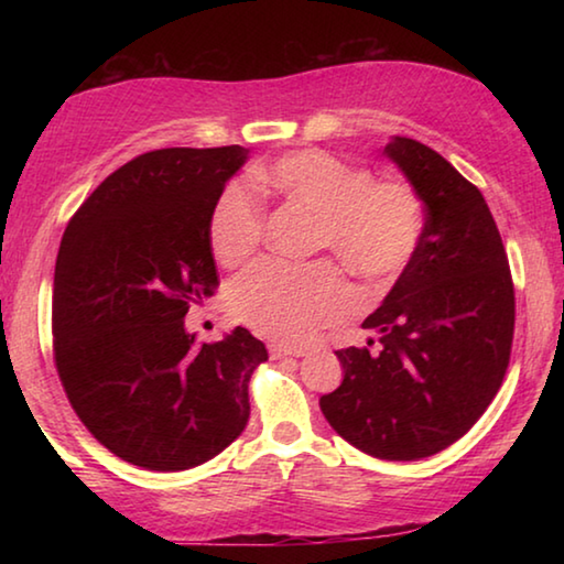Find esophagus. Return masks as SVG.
<instances>
[{"mask_svg":"<svg viewBox=\"0 0 564 564\" xmlns=\"http://www.w3.org/2000/svg\"><path fill=\"white\" fill-rule=\"evenodd\" d=\"M271 358H303L305 348H291V346H269Z\"/></svg>","mask_w":564,"mask_h":564,"instance_id":"1","label":"esophagus"}]
</instances>
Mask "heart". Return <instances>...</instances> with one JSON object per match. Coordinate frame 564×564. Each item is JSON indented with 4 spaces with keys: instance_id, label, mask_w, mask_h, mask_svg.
<instances>
[{
    "instance_id": "b5f03b06",
    "label": "heart",
    "mask_w": 564,
    "mask_h": 564,
    "mask_svg": "<svg viewBox=\"0 0 564 564\" xmlns=\"http://www.w3.org/2000/svg\"><path fill=\"white\" fill-rule=\"evenodd\" d=\"M251 184L316 214V248H328L350 273L390 283L408 269L425 228L423 202L403 181L370 178V171L321 149H301L256 169ZM265 208L246 184H228L208 218V241L226 265L261 246ZM352 291L336 263L261 261L231 289V308L269 338L303 343L346 316Z\"/></svg>"
}]
</instances>
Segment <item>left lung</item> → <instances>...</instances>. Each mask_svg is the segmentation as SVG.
Returning <instances> with one entry per match:
<instances>
[{"instance_id":"left-lung-1","label":"left lung","mask_w":564,"mask_h":564,"mask_svg":"<svg viewBox=\"0 0 564 564\" xmlns=\"http://www.w3.org/2000/svg\"><path fill=\"white\" fill-rule=\"evenodd\" d=\"M383 154L420 202V246L383 305L362 321L378 343L343 348V383L321 398L340 437L380 460H417L470 431L510 362L514 285L502 238L480 188L415 139Z\"/></svg>"}]
</instances>
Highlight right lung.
I'll use <instances>...</instances> for the list:
<instances>
[{"instance_id": "1", "label": "right lung", "mask_w": 564, "mask_h": 564, "mask_svg": "<svg viewBox=\"0 0 564 564\" xmlns=\"http://www.w3.org/2000/svg\"><path fill=\"white\" fill-rule=\"evenodd\" d=\"M243 161V147L147 151L94 188L62 238L56 373L87 431L144 470L212 460L251 415L263 343L238 326L196 346L184 326L218 289L208 218Z\"/></svg>"}]
</instances>
